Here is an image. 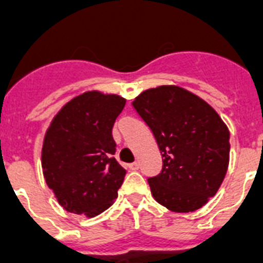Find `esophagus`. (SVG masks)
<instances>
[{
  "instance_id": "esophagus-1",
  "label": "esophagus",
  "mask_w": 263,
  "mask_h": 263,
  "mask_svg": "<svg viewBox=\"0 0 263 263\" xmlns=\"http://www.w3.org/2000/svg\"><path fill=\"white\" fill-rule=\"evenodd\" d=\"M128 168L131 169V171H138L139 169V162H132V164L128 165Z\"/></svg>"
}]
</instances>
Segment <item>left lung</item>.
<instances>
[{
  "label": "left lung",
  "mask_w": 263,
  "mask_h": 263,
  "mask_svg": "<svg viewBox=\"0 0 263 263\" xmlns=\"http://www.w3.org/2000/svg\"><path fill=\"white\" fill-rule=\"evenodd\" d=\"M132 106L162 156L161 173L147 180L154 199L176 213L208 203L227 175L231 150L228 128L217 111L177 86L143 91Z\"/></svg>",
  "instance_id": "8db88e82"
}]
</instances>
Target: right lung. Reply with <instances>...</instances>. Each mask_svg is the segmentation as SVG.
I'll return each instance as SVG.
<instances>
[{"label":"right lung","instance_id":"obj_1","mask_svg":"<svg viewBox=\"0 0 263 263\" xmlns=\"http://www.w3.org/2000/svg\"><path fill=\"white\" fill-rule=\"evenodd\" d=\"M124 106L119 95L87 91L51 121L43 139V176L67 212L98 216L117 198L125 169L113 157L111 128Z\"/></svg>","mask_w":263,"mask_h":263}]
</instances>
